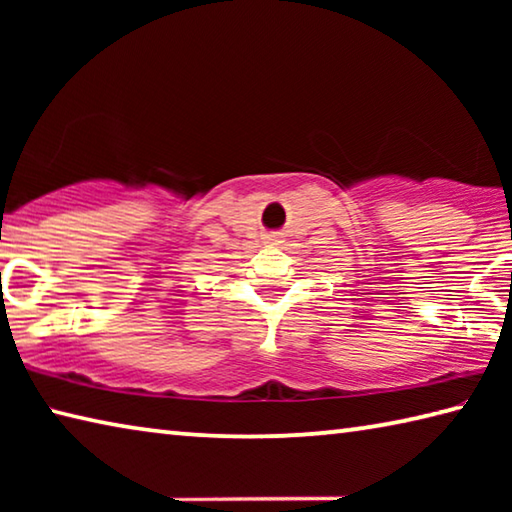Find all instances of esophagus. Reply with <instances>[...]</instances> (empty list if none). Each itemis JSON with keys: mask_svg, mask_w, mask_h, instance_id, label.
Returning <instances> with one entry per match:
<instances>
[{"mask_svg": "<svg viewBox=\"0 0 512 512\" xmlns=\"http://www.w3.org/2000/svg\"><path fill=\"white\" fill-rule=\"evenodd\" d=\"M266 239H268V244H277V237L275 235H268Z\"/></svg>", "mask_w": 512, "mask_h": 512, "instance_id": "esophagus-1", "label": "esophagus"}]
</instances>
